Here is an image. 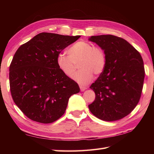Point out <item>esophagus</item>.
I'll use <instances>...</instances> for the list:
<instances>
[{
    "mask_svg": "<svg viewBox=\"0 0 154 154\" xmlns=\"http://www.w3.org/2000/svg\"><path fill=\"white\" fill-rule=\"evenodd\" d=\"M80 89H81V91H84L87 89V87L84 86H80Z\"/></svg>",
    "mask_w": 154,
    "mask_h": 154,
    "instance_id": "esophagus-1",
    "label": "esophagus"
}]
</instances>
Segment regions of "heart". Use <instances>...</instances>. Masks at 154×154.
I'll return each mask as SVG.
<instances>
[{
  "label": "heart",
  "mask_w": 154,
  "mask_h": 154,
  "mask_svg": "<svg viewBox=\"0 0 154 154\" xmlns=\"http://www.w3.org/2000/svg\"><path fill=\"white\" fill-rule=\"evenodd\" d=\"M68 55H58L56 63L60 70L66 76L71 77L79 64L80 71L77 72L73 79L77 83L85 85L93 79V74L99 75L106 66V55L99 47H94L89 42L79 41L69 48Z\"/></svg>",
  "instance_id": "obj_1"
}]
</instances>
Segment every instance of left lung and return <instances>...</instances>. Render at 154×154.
<instances>
[{
  "mask_svg": "<svg viewBox=\"0 0 154 154\" xmlns=\"http://www.w3.org/2000/svg\"><path fill=\"white\" fill-rule=\"evenodd\" d=\"M106 55V66L90 89L95 99L89 105L93 115L104 121L123 119L138 104L145 77L141 55L123 38L113 35H93Z\"/></svg>",
  "mask_w": 154,
  "mask_h": 154,
  "instance_id": "8db88e82",
  "label": "left lung"
}]
</instances>
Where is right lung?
Here are the masks:
<instances>
[{
    "mask_svg": "<svg viewBox=\"0 0 154 154\" xmlns=\"http://www.w3.org/2000/svg\"><path fill=\"white\" fill-rule=\"evenodd\" d=\"M81 36L42 32L22 45L10 65L9 81L13 100L35 122H54L65 113L78 84L58 68L61 51Z\"/></svg>",
    "mask_w": 154,
    "mask_h": 154,
    "instance_id": "1",
    "label": "right lung"
}]
</instances>
